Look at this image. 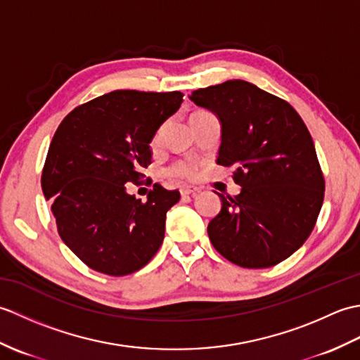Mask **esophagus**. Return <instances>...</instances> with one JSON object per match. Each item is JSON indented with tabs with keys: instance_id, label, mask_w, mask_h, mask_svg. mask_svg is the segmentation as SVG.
Segmentation results:
<instances>
[{
	"instance_id": "esophagus-1",
	"label": "esophagus",
	"mask_w": 360,
	"mask_h": 360,
	"mask_svg": "<svg viewBox=\"0 0 360 360\" xmlns=\"http://www.w3.org/2000/svg\"><path fill=\"white\" fill-rule=\"evenodd\" d=\"M179 192H181L182 196H190V195H195V193L200 192V188L192 187V186H184V187L179 188Z\"/></svg>"
}]
</instances>
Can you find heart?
I'll return each instance as SVG.
<instances>
[{"mask_svg":"<svg viewBox=\"0 0 360 360\" xmlns=\"http://www.w3.org/2000/svg\"><path fill=\"white\" fill-rule=\"evenodd\" d=\"M205 111H195L192 114V117L196 116V114H201ZM160 137V129L153 137V143H156ZM168 174L176 176V178H182V179H195L198 176V167L193 162H188V160H178L174 162L170 168H168Z\"/></svg>","mask_w":360,"mask_h":360,"instance_id":"obj_1","label":"heart"}]
</instances>
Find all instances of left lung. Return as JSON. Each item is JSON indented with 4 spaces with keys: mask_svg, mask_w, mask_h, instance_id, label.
<instances>
[{
    "mask_svg": "<svg viewBox=\"0 0 360 360\" xmlns=\"http://www.w3.org/2000/svg\"><path fill=\"white\" fill-rule=\"evenodd\" d=\"M195 105L221 122L217 164L233 167L241 187L221 198L207 226L221 255L248 269L281 263L308 240L325 196L314 142L298 112L283 98L244 80L200 88Z\"/></svg>",
    "mask_w": 360,
    "mask_h": 360,
    "instance_id": "left-lung-1",
    "label": "left lung"
}]
</instances>
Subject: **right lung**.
Listing matches in <instances>:
<instances>
[{
	"mask_svg": "<svg viewBox=\"0 0 360 360\" xmlns=\"http://www.w3.org/2000/svg\"><path fill=\"white\" fill-rule=\"evenodd\" d=\"M184 94L117 89L74 108L58 125L41 173L60 238L91 269L133 274L156 255L178 190L127 193L151 164L150 142Z\"/></svg>",
	"mask_w": 360,
	"mask_h": 360,
	"instance_id": "1",
	"label": "right lung"
}]
</instances>
